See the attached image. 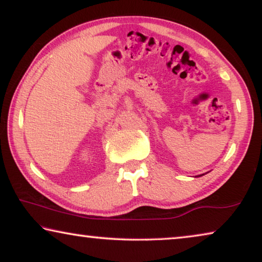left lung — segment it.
I'll use <instances>...</instances> for the list:
<instances>
[{
    "label": "left lung",
    "instance_id": "left-lung-1",
    "mask_svg": "<svg viewBox=\"0 0 262 262\" xmlns=\"http://www.w3.org/2000/svg\"><path fill=\"white\" fill-rule=\"evenodd\" d=\"M202 175H204V174H202ZM200 177H201V175H200Z\"/></svg>",
    "mask_w": 262,
    "mask_h": 262
}]
</instances>
